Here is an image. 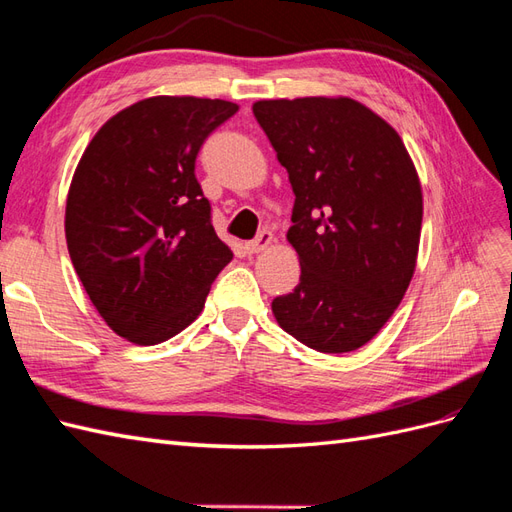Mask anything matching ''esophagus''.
<instances>
[{
    "instance_id": "34e87169",
    "label": "esophagus",
    "mask_w": 512,
    "mask_h": 512,
    "mask_svg": "<svg viewBox=\"0 0 512 512\" xmlns=\"http://www.w3.org/2000/svg\"><path fill=\"white\" fill-rule=\"evenodd\" d=\"M272 242H274L272 233H270V231H261L255 240L246 242V244H244V248H246V253H261V251H264V248H266V246H270Z\"/></svg>"
}]
</instances>
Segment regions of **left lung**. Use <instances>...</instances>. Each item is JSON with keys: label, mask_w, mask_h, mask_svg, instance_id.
Instances as JSON below:
<instances>
[{"label": "left lung", "mask_w": 512, "mask_h": 512, "mask_svg": "<svg viewBox=\"0 0 512 512\" xmlns=\"http://www.w3.org/2000/svg\"><path fill=\"white\" fill-rule=\"evenodd\" d=\"M253 114L296 194L287 240L294 292L272 300L281 329L318 352L368 344L411 283L422 186L389 123L348 97L257 101Z\"/></svg>", "instance_id": "1"}]
</instances>
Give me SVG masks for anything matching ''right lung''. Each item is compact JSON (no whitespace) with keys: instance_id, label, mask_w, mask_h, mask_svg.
<instances>
[{"instance_id":"right-lung-1","label":"right lung","mask_w":512,"mask_h":512,"mask_svg":"<svg viewBox=\"0 0 512 512\" xmlns=\"http://www.w3.org/2000/svg\"><path fill=\"white\" fill-rule=\"evenodd\" d=\"M235 112L222 99L138 101L97 131L75 168L64 216L73 268L129 342L153 346L181 333L233 259L194 162Z\"/></svg>"}]
</instances>
